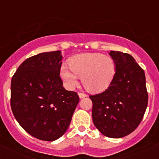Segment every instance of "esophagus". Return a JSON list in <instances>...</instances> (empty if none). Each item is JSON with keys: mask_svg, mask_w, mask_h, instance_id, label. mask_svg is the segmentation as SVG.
Listing matches in <instances>:
<instances>
[{"mask_svg": "<svg viewBox=\"0 0 159 159\" xmlns=\"http://www.w3.org/2000/svg\"><path fill=\"white\" fill-rule=\"evenodd\" d=\"M78 96H79L80 98H84V97H87V95L83 93V92H78Z\"/></svg>", "mask_w": 159, "mask_h": 159, "instance_id": "esophagus-1", "label": "esophagus"}]
</instances>
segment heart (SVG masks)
<instances>
[{
	"label": "heart",
	"mask_w": 159,
	"mask_h": 159,
	"mask_svg": "<svg viewBox=\"0 0 159 159\" xmlns=\"http://www.w3.org/2000/svg\"><path fill=\"white\" fill-rule=\"evenodd\" d=\"M69 66L62 63L60 67V76L69 89L77 87L82 77L86 89L102 92L108 88L116 72L115 60L101 53L77 54L69 60Z\"/></svg>",
	"instance_id": "1"
}]
</instances>
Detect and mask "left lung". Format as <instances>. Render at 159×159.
<instances>
[{
    "label": "left lung",
    "instance_id": "8db88e82",
    "mask_svg": "<svg viewBox=\"0 0 159 159\" xmlns=\"http://www.w3.org/2000/svg\"><path fill=\"white\" fill-rule=\"evenodd\" d=\"M116 72L108 88L90 96L92 120L98 130L109 138H122L140 124L148 106L145 74L130 54L111 51Z\"/></svg>",
    "mask_w": 159,
    "mask_h": 159
}]
</instances>
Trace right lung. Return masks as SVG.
<instances>
[{"mask_svg": "<svg viewBox=\"0 0 159 159\" xmlns=\"http://www.w3.org/2000/svg\"><path fill=\"white\" fill-rule=\"evenodd\" d=\"M61 51L39 53L24 61L11 79V106L20 126L41 140L54 141L67 131L79 102L62 87Z\"/></svg>", "mask_w": 159, "mask_h": 159, "instance_id": "1", "label": "right lung"}]
</instances>
